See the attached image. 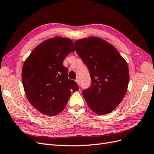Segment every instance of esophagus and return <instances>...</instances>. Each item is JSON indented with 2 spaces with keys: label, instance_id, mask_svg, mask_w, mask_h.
<instances>
[{
  "label": "esophagus",
  "instance_id": "34e87169",
  "mask_svg": "<svg viewBox=\"0 0 154 154\" xmlns=\"http://www.w3.org/2000/svg\"><path fill=\"white\" fill-rule=\"evenodd\" d=\"M75 82L77 83V84H78V85H80V81H79V79H78V78H76V79Z\"/></svg>",
  "mask_w": 154,
  "mask_h": 154
}]
</instances>
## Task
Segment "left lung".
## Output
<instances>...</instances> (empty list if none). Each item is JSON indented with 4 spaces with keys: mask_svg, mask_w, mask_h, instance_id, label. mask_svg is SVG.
<instances>
[{
    "mask_svg": "<svg viewBox=\"0 0 154 154\" xmlns=\"http://www.w3.org/2000/svg\"><path fill=\"white\" fill-rule=\"evenodd\" d=\"M75 49L89 70L92 83L82 94L89 108L98 115L111 112L123 100L129 82L128 65L118 50L99 37L74 42Z\"/></svg>",
    "mask_w": 154,
    "mask_h": 154,
    "instance_id": "8db88e82",
    "label": "left lung"
}]
</instances>
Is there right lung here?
Returning <instances> with one entry per match:
<instances>
[{"mask_svg": "<svg viewBox=\"0 0 154 154\" xmlns=\"http://www.w3.org/2000/svg\"><path fill=\"white\" fill-rule=\"evenodd\" d=\"M75 51L72 40L55 37L39 44L23 65L22 80L27 100L40 112L55 116L66 107L71 92L78 90L67 77L63 60Z\"/></svg>", "mask_w": 154, "mask_h": 154, "instance_id": "add662e5", "label": "right lung"}]
</instances>
